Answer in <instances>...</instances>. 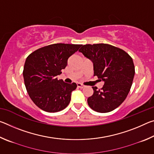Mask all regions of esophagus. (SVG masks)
Returning a JSON list of instances; mask_svg holds the SVG:
<instances>
[{"label":"esophagus","instance_id":"1","mask_svg":"<svg viewBox=\"0 0 154 154\" xmlns=\"http://www.w3.org/2000/svg\"><path fill=\"white\" fill-rule=\"evenodd\" d=\"M77 87L79 88H85V85L82 84V83H77Z\"/></svg>","mask_w":154,"mask_h":154}]
</instances>
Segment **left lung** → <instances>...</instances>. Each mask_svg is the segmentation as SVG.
Here are the masks:
<instances>
[{
    "instance_id": "obj_1",
    "label": "left lung",
    "mask_w": 154,
    "mask_h": 154,
    "mask_svg": "<svg viewBox=\"0 0 154 154\" xmlns=\"http://www.w3.org/2000/svg\"><path fill=\"white\" fill-rule=\"evenodd\" d=\"M93 63L94 76L103 81L100 90L93 86V95L88 104L94 111L107 113L121 105L127 97L133 82V60L126 51L109 44L84 45L79 50Z\"/></svg>"
}]
</instances>
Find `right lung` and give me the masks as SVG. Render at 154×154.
Segmentation results:
<instances>
[{"label": "right lung", "mask_w": 154, "mask_h": 154, "mask_svg": "<svg viewBox=\"0 0 154 154\" xmlns=\"http://www.w3.org/2000/svg\"><path fill=\"white\" fill-rule=\"evenodd\" d=\"M82 45L57 43L43 47L32 52L26 60L23 77L28 95L42 110L54 113L63 110L71 101L75 83L58 79L68 59Z\"/></svg>", "instance_id": "obj_1"}]
</instances>
